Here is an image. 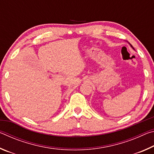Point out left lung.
<instances>
[{
    "mask_svg": "<svg viewBox=\"0 0 154 154\" xmlns=\"http://www.w3.org/2000/svg\"><path fill=\"white\" fill-rule=\"evenodd\" d=\"M129 44H130V46H131V47H132V45H131V44H130V43H129ZM133 49H134V48H133Z\"/></svg>",
    "mask_w": 154,
    "mask_h": 154,
    "instance_id": "left-lung-1",
    "label": "left lung"
}]
</instances>
